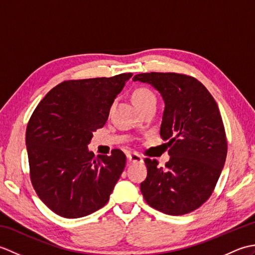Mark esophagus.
<instances>
[{"label": "esophagus", "mask_w": 255, "mask_h": 255, "mask_svg": "<svg viewBox=\"0 0 255 255\" xmlns=\"http://www.w3.org/2000/svg\"><path fill=\"white\" fill-rule=\"evenodd\" d=\"M127 159L129 162H131V163H141L143 161L141 155H139L136 152H131V153H128L127 154Z\"/></svg>", "instance_id": "34e87169"}]
</instances>
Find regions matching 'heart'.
<instances>
[{
  "label": "heart",
  "instance_id": "1",
  "mask_svg": "<svg viewBox=\"0 0 255 255\" xmlns=\"http://www.w3.org/2000/svg\"><path fill=\"white\" fill-rule=\"evenodd\" d=\"M132 99H133L134 104H136L139 108H142L152 102H156L155 95L150 90L145 88H140L134 91L132 94Z\"/></svg>",
  "mask_w": 255,
  "mask_h": 255
}]
</instances>
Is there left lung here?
<instances>
[{
	"instance_id": "1",
	"label": "left lung",
	"mask_w": 255,
	"mask_h": 255,
	"mask_svg": "<svg viewBox=\"0 0 255 255\" xmlns=\"http://www.w3.org/2000/svg\"><path fill=\"white\" fill-rule=\"evenodd\" d=\"M132 81L148 83L164 101L160 134L169 140L164 167L144 159L147 178L140 189L151 207L172 216L191 213L207 200L227 156V140L217 103L195 78L151 72Z\"/></svg>"
}]
</instances>
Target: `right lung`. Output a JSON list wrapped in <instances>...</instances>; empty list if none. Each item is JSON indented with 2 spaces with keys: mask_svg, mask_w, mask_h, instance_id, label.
<instances>
[{
  "mask_svg": "<svg viewBox=\"0 0 255 255\" xmlns=\"http://www.w3.org/2000/svg\"><path fill=\"white\" fill-rule=\"evenodd\" d=\"M131 77L64 81L32 113L26 129L30 180L38 197L61 217H84L110 199L126 155L115 149L95 158L88 145Z\"/></svg>",
  "mask_w": 255,
  "mask_h": 255,
  "instance_id": "add662e5",
  "label": "right lung"
}]
</instances>
